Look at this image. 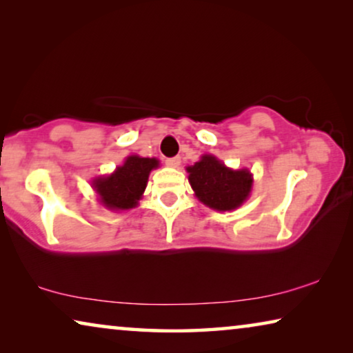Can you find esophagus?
<instances>
[{
    "label": "esophagus",
    "instance_id": "1",
    "mask_svg": "<svg viewBox=\"0 0 353 353\" xmlns=\"http://www.w3.org/2000/svg\"><path fill=\"white\" fill-rule=\"evenodd\" d=\"M166 165L171 168H179V165H181V157H171V159H166Z\"/></svg>",
    "mask_w": 353,
    "mask_h": 353
}]
</instances>
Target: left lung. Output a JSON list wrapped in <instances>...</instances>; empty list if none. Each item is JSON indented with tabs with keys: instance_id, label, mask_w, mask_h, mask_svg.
<instances>
[{
	"instance_id": "left-lung-1",
	"label": "left lung",
	"mask_w": 353,
	"mask_h": 353,
	"mask_svg": "<svg viewBox=\"0 0 353 353\" xmlns=\"http://www.w3.org/2000/svg\"><path fill=\"white\" fill-rule=\"evenodd\" d=\"M194 194L214 210H234L248 199L253 174L248 170H231L216 157L205 154L187 168Z\"/></svg>"
}]
</instances>
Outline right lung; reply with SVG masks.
I'll return each mask as SVG.
<instances>
[{
	"instance_id": "obj_1",
	"label": "right lung",
	"mask_w": 353,
	"mask_h": 353,
	"mask_svg": "<svg viewBox=\"0 0 353 353\" xmlns=\"http://www.w3.org/2000/svg\"><path fill=\"white\" fill-rule=\"evenodd\" d=\"M159 168L157 159L127 157L124 165L117 166L110 176H100L92 181L100 203L110 210H128L138 205L148 185L150 171Z\"/></svg>"
}]
</instances>
